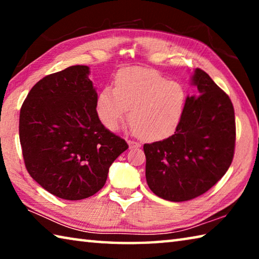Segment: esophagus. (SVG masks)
Returning <instances> with one entry per match:
<instances>
[{"label": "esophagus", "mask_w": 259, "mask_h": 259, "mask_svg": "<svg viewBox=\"0 0 259 259\" xmlns=\"http://www.w3.org/2000/svg\"><path fill=\"white\" fill-rule=\"evenodd\" d=\"M128 145H129V148H138L142 146L139 143L134 142V140H128Z\"/></svg>", "instance_id": "obj_1"}]
</instances>
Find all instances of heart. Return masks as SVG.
Returning <instances> with one entry per match:
<instances>
[{"label": "heart", "mask_w": 259, "mask_h": 259, "mask_svg": "<svg viewBox=\"0 0 259 259\" xmlns=\"http://www.w3.org/2000/svg\"><path fill=\"white\" fill-rule=\"evenodd\" d=\"M185 91L181 83L168 81L150 68L129 67L116 74L114 89L100 91L96 109L105 128L115 130L128 109L131 128L150 142L171 135L181 121Z\"/></svg>", "instance_id": "b5f03b06"}]
</instances>
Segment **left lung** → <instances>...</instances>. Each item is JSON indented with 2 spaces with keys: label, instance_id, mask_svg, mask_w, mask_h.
Masks as SVG:
<instances>
[{
  "label": "left lung",
  "instance_id": "obj_1",
  "mask_svg": "<svg viewBox=\"0 0 259 259\" xmlns=\"http://www.w3.org/2000/svg\"><path fill=\"white\" fill-rule=\"evenodd\" d=\"M181 121L169 138L144 145L146 182L155 195L183 202L210 190L230 168L235 146L231 99L211 77L196 68Z\"/></svg>",
  "mask_w": 259,
  "mask_h": 259
}]
</instances>
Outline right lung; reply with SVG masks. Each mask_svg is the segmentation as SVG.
Here are the masks:
<instances>
[{
    "label": "right lung",
    "mask_w": 259,
    "mask_h": 259,
    "mask_svg": "<svg viewBox=\"0 0 259 259\" xmlns=\"http://www.w3.org/2000/svg\"><path fill=\"white\" fill-rule=\"evenodd\" d=\"M90 68L67 67L35 84L20 109L19 139L35 182L65 200L102 190L109 166L128 148L100 122Z\"/></svg>",
    "instance_id": "add662e5"
}]
</instances>
